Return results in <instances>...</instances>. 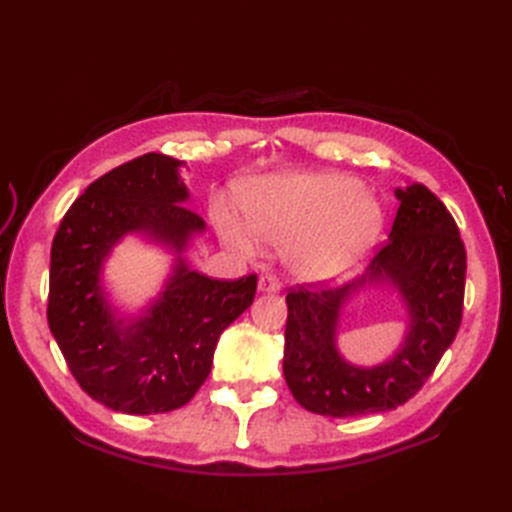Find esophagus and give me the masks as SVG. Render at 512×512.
Instances as JSON below:
<instances>
[{"mask_svg": "<svg viewBox=\"0 0 512 512\" xmlns=\"http://www.w3.org/2000/svg\"><path fill=\"white\" fill-rule=\"evenodd\" d=\"M257 288L259 292H266V295H275V292H279V279L275 275H262L257 281Z\"/></svg>", "mask_w": 512, "mask_h": 512, "instance_id": "obj_1", "label": "esophagus"}]
</instances>
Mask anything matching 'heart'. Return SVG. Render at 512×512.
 I'll use <instances>...</instances> for the list:
<instances>
[{
    "label": "heart",
    "instance_id": "1",
    "mask_svg": "<svg viewBox=\"0 0 512 512\" xmlns=\"http://www.w3.org/2000/svg\"><path fill=\"white\" fill-rule=\"evenodd\" d=\"M250 235L288 244V266L310 284L343 279L363 262L378 239L383 211L361 182L343 173H284L248 182L239 195ZM217 226L242 250L250 237L231 217L215 213Z\"/></svg>",
    "mask_w": 512,
    "mask_h": 512
}]
</instances>
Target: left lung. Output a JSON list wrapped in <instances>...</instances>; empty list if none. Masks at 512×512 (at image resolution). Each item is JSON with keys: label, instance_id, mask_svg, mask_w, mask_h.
<instances>
[{"label": "left lung", "instance_id": "obj_1", "mask_svg": "<svg viewBox=\"0 0 512 512\" xmlns=\"http://www.w3.org/2000/svg\"><path fill=\"white\" fill-rule=\"evenodd\" d=\"M400 202L389 242L352 284H308L286 297L284 376L303 409L330 418L367 416L405 405L418 394L462 323L466 250L458 224L436 195L413 182ZM394 285L406 301V341L385 364L358 368L335 347L342 306L369 285Z\"/></svg>", "mask_w": 512, "mask_h": 512}]
</instances>
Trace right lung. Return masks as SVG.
Returning a JSON list of instances; mask_svg holds the SVG:
<instances>
[{
  "mask_svg": "<svg viewBox=\"0 0 512 512\" xmlns=\"http://www.w3.org/2000/svg\"><path fill=\"white\" fill-rule=\"evenodd\" d=\"M182 160L145 154L94 180L63 215L50 250L48 325L81 389L114 411L180 409L211 372L220 334L255 299L257 275L226 281L182 257L204 220L184 206ZM129 232L177 253L161 297L134 320L116 318L100 284L106 255Z\"/></svg>",
  "mask_w": 512,
  "mask_h": 512,
  "instance_id": "obj_1",
  "label": "right lung"
}]
</instances>
